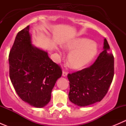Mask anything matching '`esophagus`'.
I'll return each instance as SVG.
<instances>
[{
  "mask_svg": "<svg viewBox=\"0 0 126 126\" xmlns=\"http://www.w3.org/2000/svg\"><path fill=\"white\" fill-rule=\"evenodd\" d=\"M67 75H68V72H66V71H63V73H62V76H63V77H66Z\"/></svg>",
  "mask_w": 126,
  "mask_h": 126,
  "instance_id": "obj_1",
  "label": "esophagus"
}]
</instances>
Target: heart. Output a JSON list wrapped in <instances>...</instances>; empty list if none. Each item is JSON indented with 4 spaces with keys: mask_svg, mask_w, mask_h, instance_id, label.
<instances>
[{
    "mask_svg": "<svg viewBox=\"0 0 126 126\" xmlns=\"http://www.w3.org/2000/svg\"><path fill=\"white\" fill-rule=\"evenodd\" d=\"M66 50L71 51L68 55V65L72 69H80L88 64L96 55L97 45L85 38H78L63 44Z\"/></svg>",
    "mask_w": 126,
    "mask_h": 126,
    "instance_id": "b5f03b06",
    "label": "heart"
}]
</instances>
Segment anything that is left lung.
<instances>
[{
  "label": "left lung",
  "instance_id": "1",
  "mask_svg": "<svg viewBox=\"0 0 126 126\" xmlns=\"http://www.w3.org/2000/svg\"><path fill=\"white\" fill-rule=\"evenodd\" d=\"M104 50L90 67L68 74L69 99L80 107L100 102L106 95L114 76V57L104 39Z\"/></svg>",
  "mask_w": 126,
  "mask_h": 126
}]
</instances>
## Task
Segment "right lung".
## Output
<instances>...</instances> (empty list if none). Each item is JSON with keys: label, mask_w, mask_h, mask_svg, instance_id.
Listing matches in <instances>:
<instances>
[{"label": "right lung", "mask_w": 126, "mask_h": 126, "mask_svg": "<svg viewBox=\"0 0 126 126\" xmlns=\"http://www.w3.org/2000/svg\"><path fill=\"white\" fill-rule=\"evenodd\" d=\"M30 27L17 33L9 54L10 78L20 98L32 106L44 107L51 99L60 67L47 52L32 44Z\"/></svg>", "instance_id": "obj_1"}]
</instances>
